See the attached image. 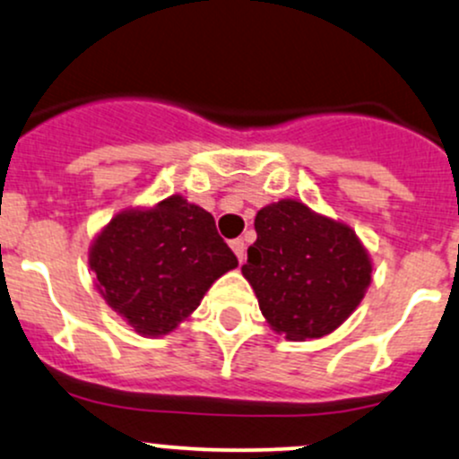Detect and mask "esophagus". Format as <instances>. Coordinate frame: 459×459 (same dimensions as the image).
<instances>
[{"instance_id":"34e87169","label":"esophagus","mask_w":459,"mask_h":459,"mask_svg":"<svg viewBox=\"0 0 459 459\" xmlns=\"http://www.w3.org/2000/svg\"><path fill=\"white\" fill-rule=\"evenodd\" d=\"M230 247L236 254V258H238V263H243V260H245V243H243V240H240V238L231 240Z\"/></svg>"}]
</instances>
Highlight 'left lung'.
Segmentation results:
<instances>
[{"label":"left lung","mask_w":459,"mask_h":459,"mask_svg":"<svg viewBox=\"0 0 459 459\" xmlns=\"http://www.w3.org/2000/svg\"><path fill=\"white\" fill-rule=\"evenodd\" d=\"M245 280L271 328L290 342L337 330L372 282V258L343 221L282 199L258 210Z\"/></svg>","instance_id":"obj_1"}]
</instances>
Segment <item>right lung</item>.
I'll return each mask as SVG.
<instances>
[{
    "label": "right lung",
    "mask_w": 459,
    "mask_h": 459,
    "mask_svg": "<svg viewBox=\"0 0 459 459\" xmlns=\"http://www.w3.org/2000/svg\"><path fill=\"white\" fill-rule=\"evenodd\" d=\"M236 267L214 216L181 195L120 210L90 247L98 293L142 337L172 333Z\"/></svg>",
    "instance_id": "right-lung-1"
}]
</instances>
